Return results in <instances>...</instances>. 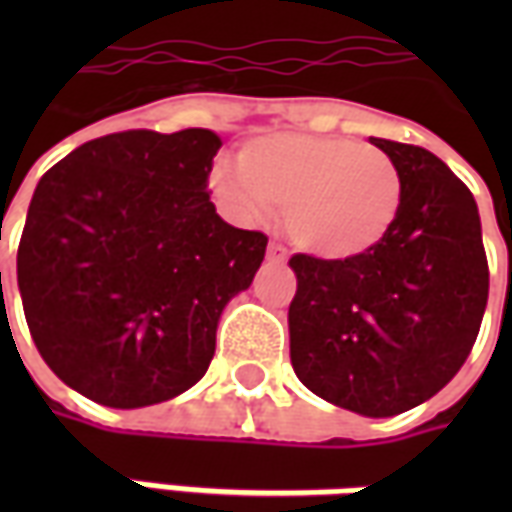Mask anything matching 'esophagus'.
<instances>
[{"instance_id": "1", "label": "esophagus", "mask_w": 512, "mask_h": 512, "mask_svg": "<svg viewBox=\"0 0 512 512\" xmlns=\"http://www.w3.org/2000/svg\"><path fill=\"white\" fill-rule=\"evenodd\" d=\"M268 260H271V263H285V260H288V249L282 244H271L268 246Z\"/></svg>"}]
</instances>
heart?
I'll list each match as a JSON object with an SVG mask.
<instances>
[{
	"mask_svg": "<svg viewBox=\"0 0 512 512\" xmlns=\"http://www.w3.org/2000/svg\"><path fill=\"white\" fill-rule=\"evenodd\" d=\"M238 171L241 176L213 169V197L252 222L285 208L293 244L323 260H351L376 249L403 202L395 161L345 136H260L241 147Z\"/></svg>",
	"mask_w": 512,
	"mask_h": 512,
	"instance_id": "heart-1",
	"label": "heart"
}]
</instances>
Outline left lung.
Here are the masks:
<instances>
[{"label": "left lung", "instance_id": "1", "mask_svg": "<svg viewBox=\"0 0 512 512\" xmlns=\"http://www.w3.org/2000/svg\"><path fill=\"white\" fill-rule=\"evenodd\" d=\"M370 142L395 161L403 202L367 255H293L290 362L310 392L362 417H395L450 384L472 351L488 260L472 191L417 145Z\"/></svg>", "mask_w": 512, "mask_h": 512}]
</instances>
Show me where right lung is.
<instances>
[{
	"instance_id": "right-lung-1",
	"label": "right lung",
	"mask_w": 512,
	"mask_h": 512,
	"mask_svg": "<svg viewBox=\"0 0 512 512\" xmlns=\"http://www.w3.org/2000/svg\"><path fill=\"white\" fill-rule=\"evenodd\" d=\"M222 139L208 128L84 142L40 178L18 244V290L43 362L109 408L172 400L205 376L227 301L268 238L216 213Z\"/></svg>"
}]
</instances>
